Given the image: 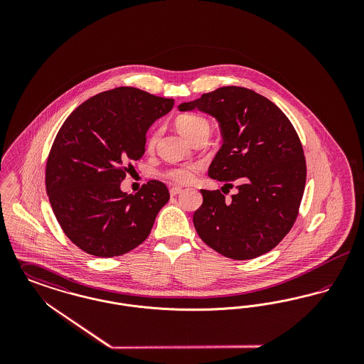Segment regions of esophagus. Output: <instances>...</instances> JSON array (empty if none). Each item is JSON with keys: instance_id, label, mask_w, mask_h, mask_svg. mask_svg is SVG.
<instances>
[{"instance_id": "esophagus-1", "label": "esophagus", "mask_w": 364, "mask_h": 364, "mask_svg": "<svg viewBox=\"0 0 364 364\" xmlns=\"http://www.w3.org/2000/svg\"><path fill=\"white\" fill-rule=\"evenodd\" d=\"M181 188H180V187H172V188H171V191H169V192H171V196H176V195H178V193H180V192H181Z\"/></svg>"}]
</instances>
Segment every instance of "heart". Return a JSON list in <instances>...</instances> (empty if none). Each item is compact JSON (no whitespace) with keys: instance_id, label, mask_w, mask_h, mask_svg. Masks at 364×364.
<instances>
[{"instance_id":"b5f03b06","label":"heart","mask_w":364,"mask_h":364,"mask_svg":"<svg viewBox=\"0 0 364 364\" xmlns=\"http://www.w3.org/2000/svg\"><path fill=\"white\" fill-rule=\"evenodd\" d=\"M176 127H177L178 132L188 140H192L196 135H199L205 131H210V124L208 120L198 114L180 116L176 120ZM156 141V134H153L150 138L147 139V147L153 149ZM196 171H198V168L195 165H180V166H174V168L165 171L164 176L168 180L177 183V184H188L191 181H193Z\"/></svg>"}]
</instances>
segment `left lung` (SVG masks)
Returning a JSON list of instances; mask_svg holds the SVG:
<instances>
[{
  "instance_id": "1",
  "label": "left lung",
  "mask_w": 364,
  "mask_h": 364,
  "mask_svg": "<svg viewBox=\"0 0 364 364\" xmlns=\"http://www.w3.org/2000/svg\"><path fill=\"white\" fill-rule=\"evenodd\" d=\"M200 110L221 128L223 146L208 176L237 192L200 190L193 225L203 242L230 259H254L273 250L294 226L306 186V158L282 110L244 87L217 88L178 105Z\"/></svg>"
}]
</instances>
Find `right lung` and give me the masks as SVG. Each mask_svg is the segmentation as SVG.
<instances>
[{
	"mask_svg": "<svg viewBox=\"0 0 364 364\" xmlns=\"http://www.w3.org/2000/svg\"><path fill=\"white\" fill-rule=\"evenodd\" d=\"M174 101L117 87L77 106L60 128L46 164V191L70 242L113 258L144 242L169 191L150 180L134 195L120 188L129 161L144 154L146 134Z\"/></svg>",
	"mask_w": 364,
	"mask_h": 364,
	"instance_id": "1",
	"label": "right lung"
}]
</instances>
